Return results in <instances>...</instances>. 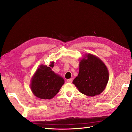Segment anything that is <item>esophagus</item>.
Returning a JSON list of instances; mask_svg holds the SVG:
<instances>
[{
  "label": "esophagus",
  "mask_w": 132,
  "mask_h": 132,
  "mask_svg": "<svg viewBox=\"0 0 132 132\" xmlns=\"http://www.w3.org/2000/svg\"><path fill=\"white\" fill-rule=\"evenodd\" d=\"M67 82H68L69 83H71L72 82V79H69L67 80Z\"/></svg>",
  "instance_id": "esophagus-1"
}]
</instances>
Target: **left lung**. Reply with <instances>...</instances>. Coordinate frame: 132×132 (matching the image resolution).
Returning <instances> with one entry per match:
<instances>
[{
  "instance_id": "left-lung-1",
  "label": "left lung",
  "mask_w": 132,
  "mask_h": 132,
  "mask_svg": "<svg viewBox=\"0 0 132 132\" xmlns=\"http://www.w3.org/2000/svg\"><path fill=\"white\" fill-rule=\"evenodd\" d=\"M109 78V71L102 60L93 54L87 53L80 60L79 74L72 83L80 93L94 96L105 90Z\"/></svg>"
}]
</instances>
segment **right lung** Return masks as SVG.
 Instances as JSON below:
<instances>
[{
    "mask_svg": "<svg viewBox=\"0 0 132 132\" xmlns=\"http://www.w3.org/2000/svg\"><path fill=\"white\" fill-rule=\"evenodd\" d=\"M54 62H51L50 66L52 67ZM50 67L40 65L31 80L32 92L39 99H52L65 82L62 77L54 72Z\"/></svg>",
    "mask_w": 132,
    "mask_h": 132,
    "instance_id": "add662e5",
    "label": "right lung"
}]
</instances>
